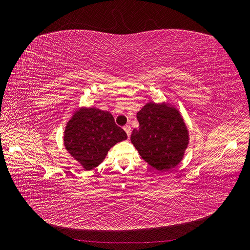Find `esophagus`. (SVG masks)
<instances>
[{
  "label": "esophagus",
  "mask_w": 250,
  "mask_h": 250,
  "mask_svg": "<svg viewBox=\"0 0 250 250\" xmlns=\"http://www.w3.org/2000/svg\"><path fill=\"white\" fill-rule=\"evenodd\" d=\"M123 129H124L125 132L127 133L128 138H129V137H130V132H131V127H130V125H125V126L123 127Z\"/></svg>",
  "instance_id": "1"
}]
</instances>
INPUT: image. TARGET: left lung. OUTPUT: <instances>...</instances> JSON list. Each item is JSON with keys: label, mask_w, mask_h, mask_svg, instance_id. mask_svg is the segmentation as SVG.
<instances>
[{"label": "left lung", "mask_w": 250, "mask_h": 250, "mask_svg": "<svg viewBox=\"0 0 250 250\" xmlns=\"http://www.w3.org/2000/svg\"><path fill=\"white\" fill-rule=\"evenodd\" d=\"M137 118L140 126L132 130L130 140L143 160L157 171L176 167L190 140L180 111L168 102L150 101Z\"/></svg>", "instance_id": "obj_1"}]
</instances>
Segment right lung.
Listing matches in <instances>:
<instances>
[{
  "label": "right lung",
  "instance_id": "add662e5",
  "mask_svg": "<svg viewBox=\"0 0 250 250\" xmlns=\"http://www.w3.org/2000/svg\"><path fill=\"white\" fill-rule=\"evenodd\" d=\"M127 139L109 111L97 107H80L67 121L63 144L67 152L84 170L98 167L117 143Z\"/></svg>",
  "mask_w": 250,
  "mask_h": 250
}]
</instances>
